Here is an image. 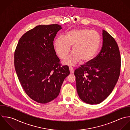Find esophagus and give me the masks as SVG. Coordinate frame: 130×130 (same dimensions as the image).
<instances>
[{"mask_svg":"<svg viewBox=\"0 0 130 130\" xmlns=\"http://www.w3.org/2000/svg\"><path fill=\"white\" fill-rule=\"evenodd\" d=\"M69 70H70V73L71 74H72L74 73V70H73V67H69Z\"/></svg>","mask_w":130,"mask_h":130,"instance_id":"obj_1","label":"esophagus"}]
</instances>
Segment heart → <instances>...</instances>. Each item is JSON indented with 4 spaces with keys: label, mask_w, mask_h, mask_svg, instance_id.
Here are the masks:
<instances>
[{
    "label": "heart",
    "mask_w": 130,
    "mask_h": 130,
    "mask_svg": "<svg viewBox=\"0 0 130 130\" xmlns=\"http://www.w3.org/2000/svg\"><path fill=\"white\" fill-rule=\"evenodd\" d=\"M100 45L99 34L88 29H72L65 37H58L55 42L56 51L61 59L67 56L73 46L74 52L64 61L68 65H74L80 60L84 62L89 61L98 52Z\"/></svg>",
    "instance_id": "heart-1"
}]
</instances>
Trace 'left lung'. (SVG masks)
Here are the masks:
<instances>
[{"label":"left lung","instance_id":"obj_1","mask_svg":"<svg viewBox=\"0 0 130 130\" xmlns=\"http://www.w3.org/2000/svg\"><path fill=\"white\" fill-rule=\"evenodd\" d=\"M102 36L103 46L99 54L74 71L78 95L90 104H100L108 97L120 74L121 59L118 44L104 29Z\"/></svg>","mask_w":130,"mask_h":130}]
</instances>
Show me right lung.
Wrapping results in <instances>:
<instances>
[{
    "instance_id": "right-lung-1",
    "label": "right lung",
    "mask_w": 130,
    "mask_h": 130,
    "mask_svg": "<svg viewBox=\"0 0 130 130\" xmlns=\"http://www.w3.org/2000/svg\"><path fill=\"white\" fill-rule=\"evenodd\" d=\"M61 28L58 24L36 26L22 36L14 52V67L20 83L26 94L38 103L56 99L70 74L68 66L60 63L53 45Z\"/></svg>"
}]
</instances>
